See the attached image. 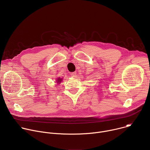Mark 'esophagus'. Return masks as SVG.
I'll return each instance as SVG.
<instances>
[{"label":"esophagus","mask_w":150,"mask_h":150,"mask_svg":"<svg viewBox=\"0 0 150 150\" xmlns=\"http://www.w3.org/2000/svg\"><path fill=\"white\" fill-rule=\"evenodd\" d=\"M71 75L72 76V77H74V78H75L76 76V72H72L71 74Z\"/></svg>","instance_id":"1"}]
</instances>
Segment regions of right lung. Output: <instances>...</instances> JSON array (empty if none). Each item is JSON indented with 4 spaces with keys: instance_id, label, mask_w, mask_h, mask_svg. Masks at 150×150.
Here are the masks:
<instances>
[{
    "instance_id": "right-lung-1",
    "label": "right lung",
    "mask_w": 150,
    "mask_h": 150,
    "mask_svg": "<svg viewBox=\"0 0 150 150\" xmlns=\"http://www.w3.org/2000/svg\"><path fill=\"white\" fill-rule=\"evenodd\" d=\"M56 81H57V83H60V82H62V78H57V79Z\"/></svg>"
}]
</instances>
